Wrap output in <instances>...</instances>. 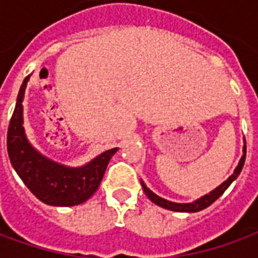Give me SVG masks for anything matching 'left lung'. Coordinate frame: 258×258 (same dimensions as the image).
<instances>
[{
  "label": "left lung",
  "mask_w": 258,
  "mask_h": 258,
  "mask_svg": "<svg viewBox=\"0 0 258 258\" xmlns=\"http://www.w3.org/2000/svg\"><path fill=\"white\" fill-rule=\"evenodd\" d=\"M244 159H246V142H244L243 145V156L240 159V162H239L238 167L235 168V171L233 174L227 179V181H224L220 186H217L216 189L211 190L210 194L205 195V196H202L200 199L195 200L192 203H174V202H170V200H166L160 198V196H157L156 194H153L148 186H146L142 181H141V185H142V188H144V192L145 195L149 198V199L155 203V205L160 206L163 209H167V210H173V211H179V213H196V211H200L206 209V207H209L211 203H214L220 196H221L229 185L232 184L233 181L236 179L240 171H242V168H243L244 164Z\"/></svg>",
  "instance_id": "obj_1"
}]
</instances>
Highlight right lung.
<instances>
[{
    "label": "right lung",
    "mask_w": 258,
    "mask_h": 258,
    "mask_svg": "<svg viewBox=\"0 0 258 258\" xmlns=\"http://www.w3.org/2000/svg\"><path fill=\"white\" fill-rule=\"evenodd\" d=\"M29 76L18 94L7 137L12 167L31 194L51 206H76L84 203L101 184L109 160L117 152L113 148L103 152L83 167H68L49 160L37 152L27 140L23 128V98Z\"/></svg>",
    "instance_id": "obj_1"
}]
</instances>
